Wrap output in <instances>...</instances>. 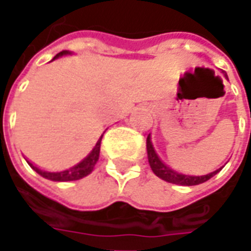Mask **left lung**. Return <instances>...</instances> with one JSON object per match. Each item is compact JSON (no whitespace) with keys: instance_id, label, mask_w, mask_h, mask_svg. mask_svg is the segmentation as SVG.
<instances>
[{"instance_id":"obj_1","label":"left lung","mask_w":251,"mask_h":251,"mask_svg":"<svg viewBox=\"0 0 251 251\" xmlns=\"http://www.w3.org/2000/svg\"><path fill=\"white\" fill-rule=\"evenodd\" d=\"M227 77V75H226ZM147 151H148V160L151 164V168L154 172L156 176H158L160 179L165 180L168 183H174V184H180V185H198L204 183L207 180H210L212 176H215L221 169H216L215 172H211L208 175H203V176H189V175H183L177 174L176 171L171 169L167 167L165 164L158 158V156L153 149L152 142H151V137L148 136L147 138Z\"/></svg>"}]
</instances>
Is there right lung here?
<instances>
[{
	"instance_id": "right-lung-1",
	"label": "right lung",
	"mask_w": 251,
	"mask_h": 251,
	"mask_svg": "<svg viewBox=\"0 0 251 251\" xmlns=\"http://www.w3.org/2000/svg\"><path fill=\"white\" fill-rule=\"evenodd\" d=\"M68 53L67 51H62L57 53L56 56L53 57V59H56V57L62 56V55H66ZM103 137V134H102ZM102 137L99 138L98 142H97V145L93 149V152L88 154L87 157L84 158L83 161H80L76 165H74L71 168L64 169V171H60V172H47L44 169L39 168V167H36L33 164L28 161L32 168L35 169L36 172L39 175H41L43 177H46V179L53 180V181H72V180H79L84 177V176H87L88 174H91L93 172L94 167H95V164L98 161L99 158V152H100V141H102Z\"/></svg>"
}]
</instances>
